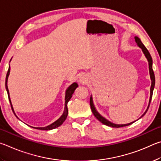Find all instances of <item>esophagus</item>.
I'll return each mask as SVG.
<instances>
[{"label": "esophagus", "mask_w": 161, "mask_h": 161, "mask_svg": "<svg viewBox=\"0 0 161 161\" xmlns=\"http://www.w3.org/2000/svg\"><path fill=\"white\" fill-rule=\"evenodd\" d=\"M79 82L83 84H85L87 82V80L85 77H83V76H80V77L79 78Z\"/></svg>", "instance_id": "esophagus-1"}]
</instances>
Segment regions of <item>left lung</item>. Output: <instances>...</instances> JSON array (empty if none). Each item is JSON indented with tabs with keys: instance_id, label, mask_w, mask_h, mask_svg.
I'll list each match as a JSON object with an SVG mask.
<instances>
[{
	"instance_id": "8db88e82",
	"label": "left lung",
	"mask_w": 161,
	"mask_h": 161,
	"mask_svg": "<svg viewBox=\"0 0 161 161\" xmlns=\"http://www.w3.org/2000/svg\"><path fill=\"white\" fill-rule=\"evenodd\" d=\"M135 41L138 44V46H139L140 48H142V49L143 51V53H144L146 58L148 59V66H149V72H150V76H151V95H150V100H149V104H148V106L147 108V109H146V112L143 113V114L142 115V117L144 116L145 114L146 113V112L148 111V109L149 108V105H150V103H151V101L152 99V95H153V89H154V86H155V75H154V73H153V68H152V64H153V60H152V58L151 56L150 53L148 52V49H146V47L143 44V43L141 41V39L137 37V36H135ZM90 105H91V110L92 112L93 113L94 116L97 118V119L100 121L101 123H103V125H107V126H112V127H114V128H119V127H122V126H128V125H131L132 123L134 122H131V123H129V124H126V125H115V124L112 123L110 122H109L108 120H107L106 119H105L103 117L101 116V115L98 113L97 112L96 109H95L94 105H93V103H92V97H91L90 98Z\"/></svg>"
}]
</instances>
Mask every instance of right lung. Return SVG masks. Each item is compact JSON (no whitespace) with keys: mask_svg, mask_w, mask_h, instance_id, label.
I'll list each match as a JSON object with an SVG mask.
<instances>
[{"mask_svg":"<svg viewBox=\"0 0 161 161\" xmlns=\"http://www.w3.org/2000/svg\"><path fill=\"white\" fill-rule=\"evenodd\" d=\"M10 67L9 66V69H8V70L7 72V74H6V78H5V88H6V91L8 92V99H9L10 101V105H11V108H12V110L13 112V113L15 114V112H14L13 110V106H12V104H11L10 102V98L9 96V91H8V86H7V82H8V75L10 74ZM78 86V85L76 83H73L71 86H70L69 87V88L66 90V102H65V109H64V114H62V116L59 118L58 120H56V122H53L52 125H50L49 126H46V127H37L36 129H41V130H51V129H55L56 127H58L59 126H61L63 122H64L65 120H66V117L68 116V108H67V104L69 103V101L70 100V98L72 97V95L73 94V92H74L75 88H77ZM15 115L16 116V114H15ZM17 117V116H16ZM34 128V127H33Z\"/></svg>","mask_w":161,"mask_h":161,"instance_id":"right-lung-1","label":"right lung"}]
</instances>
